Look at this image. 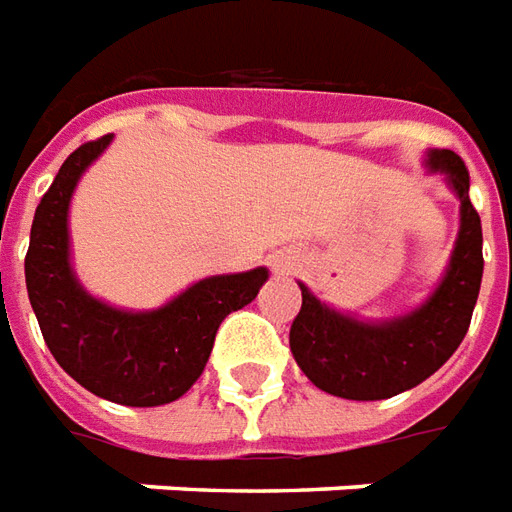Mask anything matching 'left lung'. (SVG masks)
<instances>
[{
	"label": "left lung",
	"mask_w": 512,
	"mask_h": 512,
	"mask_svg": "<svg viewBox=\"0 0 512 512\" xmlns=\"http://www.w3.org/2000/svg\"><path fill=\"white\" fill-rule=\"evenodd\" d=\"M427 168L444 173L460 198V231L436 292L405 317L361 322L325 306L300 284L303 306L289 347L317 389L344 400H386L427 380L460 347L482 281V226L469 198V170L455 151H430Z\"/></svg>",
	"instance_id": "8db88e82"
}]
</instances>
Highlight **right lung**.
<instances>
[{
    "label": "right lung",
    "mask_w": 512,
    "mask_h": 512,
    "mask_svg": "<svg viewBox=\"0 0 512 512\" xmlns=\"http://www.w3.org/2000/svg\"><path fill=\"white\" fill-rule=\"evenodd\" d=\"M110 140L104 134L79 146L54 176L35 209L24 275L54 361L96 397L154 408L179 400L201 378L220 322L259 295L267 270L212 275L154 311H123L88 295L71 270L68 206L76 181Z\"/></svg>",
    "instance_id": "add662e5"
}]
</instances>
